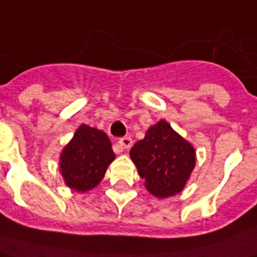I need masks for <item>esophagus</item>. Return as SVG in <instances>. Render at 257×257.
I'll list each match as a JSON object with an SVG mask.
<instances>
[{
	"label": "esophagus",
	"instance_id": "1",
	"mask_svg": "<svg viewBox=\"0 0 257 257\" xmlns=\"http://www.w3.org/2000/svg\"><path fill=\"white\" fill-rule=\"evenodd\" d=\"M118 145L122 147V149H129V147L132 146V139H131L129 136L121 138V139L118 141Z\"/></svg>",
	"mask_w": 257,
	"mask_h": 257
}]
</instances>
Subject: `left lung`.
Segmentation results:
<instances>
[{
    "label": "left lung",
    "mask_w": 257,
    "mask_h": 257,
    "mask_svg": "<svg viewBox=\"0 0 257 257\" xmlns=\"http://www.w3.org/2000/svg\"><path fill=\"white\" fill-rule=\"evenodd\" d=\"M146 189L159 199L174 196L185 188L196 166L191 142L175 132L166 119L152 125L129 152Z\"/></svg>",
    "instance_id": "left-lung-1"
}]
</instances>
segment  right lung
<instances>
[{
	"label": "right lung",
	"instance_id": "1",
	"mask_svg": "<svg viewBox=\"0 0 257 257\" xmlns=\"http://www.w3.org/2000/svg\"><path fill=\"white\" fill-rule=\"evenodd\" d=\"M114 159L105 132L82 123L61 152L60 172L68 188L83 193L101 182Z\"/></svg>",
	"mask_w": 257,
	"mask_h": 257
}]
</instances>
